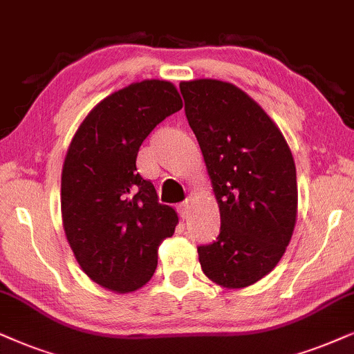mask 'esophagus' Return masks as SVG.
I'll use <instances>...</instances> for the list:
<instances>
[{"instance_id":"1","label":"esophagus","mask_w":354,"mask_h":354,"mask_svg":"<svg viewBox=\"0 0 354 354\" xmlns=\"http://www.w3.org/2000/svg\"><path fill=\"white\" fill-rule=\"evenodd\" d=\"M178 212H180V216L183 218H187V216H189V203H181L180 205H178Z\"/></svg>"}]
</instances>
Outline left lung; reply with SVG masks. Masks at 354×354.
<instances>
[{"mask_svg": "<svg viewBox=\"0 0 354 354\" xmlns=\"http://www.w3.org/2000/svg\"><path fill=\"white\" fill-rule=\"evenodd\" d=\"M180 89L221 210L217 241L198 248L201 268L222 288H247L274 270L296 227L292 153L270 115L235 84L201 78Z\"/></svg>", "mask_w": 354, "mask_h": 354, "instance_id": "1", "label": "left lung"}]
</instances>
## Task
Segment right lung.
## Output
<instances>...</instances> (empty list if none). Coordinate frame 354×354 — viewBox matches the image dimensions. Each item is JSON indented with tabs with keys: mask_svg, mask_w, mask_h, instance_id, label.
<instances>
[{
	"mask_svg": "<svg viewBox=\"0 0 354 354\" xmlns=\"http://www.w3.org/2000/svg\"><path fill=\"white\" fill-rule=\"evenodd\" d=\"M181 107L173 83L144 80L97 102L71 138L62 169V222L84 274L107 290L125 294L149 283L160 243L176 229V210L158 203L136 160L156 124Z\"/></svg>",
	"mask_w": 354,
	"mask_h": 354,
	"instance_id": "obj_1",
	"label": "right lung"
}]
</instances>
